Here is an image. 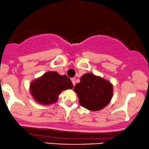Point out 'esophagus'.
<instances>
[{
	"label": "esophagus",
	"mask_w": 149,
	"mask_h": 149,
	"mask_svg": "<svg viewBox=\"0 0 149 149\" xmlns=\"http://www.w3.org/2000/svg\"><path fill=\"white\" fill-rule=\"evenodd\" d=\"M71 81H72V84H73V85H75V79L74 78H72L71 79Z\"/></svg>",
	"instance_id": "1"
}]
</instances>
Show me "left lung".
<instances>
[{
    "mask_svg": "<svg viewBox=\"0 0 149 149\" xmlns=\"http://www.w3.org/2000/svg\"><path fill=\"white\" fill-rule=\"evenodd\" d=\"M113 85L109 81L91 73L84 74L74 91L80 105L90 111H100L107 106L113 96Z\"/></svg>",
    "mask_w": 149,
    "mask_h": 149,
    "instance_id": "8db88e82",
    "label": "left lung"
}]
</instances>
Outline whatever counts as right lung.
Returning a JSON list of instances; mask_svg holds the SVG:
<instances>
[{"label":"right lung","mask_w":149,"mask_h":149,"mask_svg":"<svg viewBox=\"0 0 149 149\" xmlns=\"http://www.w3.org/2000/svg\"><path fill=\"white\" fill-rule=\"evenodd\" d=\"M72 88L73 84L67 75H60L56 72L50 71L32 82L30 91L36 102L49 105L57 101L62 91Z\"/></svg>","instance_id":"add662e5"}]
</instances>
